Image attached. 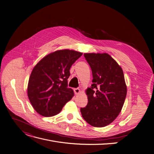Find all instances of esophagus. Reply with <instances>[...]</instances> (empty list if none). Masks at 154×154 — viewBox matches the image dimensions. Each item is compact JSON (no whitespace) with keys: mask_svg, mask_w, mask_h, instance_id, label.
Segmentation results:
<instances>
[{"mask_svg":"<svg viewBox=\"0 0 154 154\" xmlns=\"http://www.w3.org/2000/svg\"><path fill=\"white\" fill-rule=\"evenodd\" d=\"M80 92H81V90H80L79 88L74 89V93H75V95L79 94H80Z\"/></svg>","mask_w":154,"mask_h":154,"instance_id":"34e87169","label":"esophagus"}]
</instances>
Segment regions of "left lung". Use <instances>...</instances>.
Listing matches in <instances>:
<instances>
[{"instance_id": "1", "label": "left lung", "mask_w": 154, "mask_h": 154, "mask_svg": "<svg viewBox=\"0 0 154 154\" xmlns=\"http://www.w3.org/2000/svg\"><path fill=\"white\" fill-rule=\"evenodd\" d=\"M92 73L91 88L85 90L88 103L81 108L82 117L94 127H104L119 115L127 93L121 66L106 53H85Z\"/></svg>"}]
</instances>
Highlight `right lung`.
I'll use <instances>...</instances> for the list:
<instances>
[{"instance_id":"add662e5","label":"right lung","mask_w":154,"mask_h":154,"mask_svg":"<svg viewBox=\"0 0 154 154\" xmlns=\"http://www.w3.org/2000/svg\"><path fill=\"white\" fill-rule=\"evenodd\" d=\"M82 55L73 50H59L49 53L33 68L28 84V96L40 115L51 117L60 112L74 96L67 88L72 64Z\"/></svg>"}]
</instances>
